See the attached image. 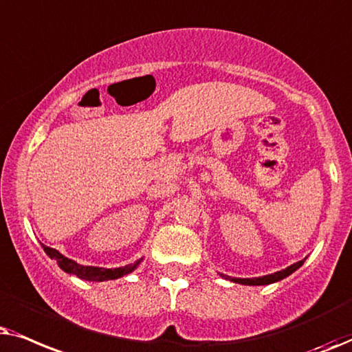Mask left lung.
<instances>
[{"mask_svg": "<svg viewBox=\"0 0 352 352\" xmlns=\"http://www.w3.org/2000/svg\"><path fill=\"white\" fill-rule=\"evenodd\" d=\"M304 261H306V259L299 261V262H296V264L287 267V269H283V270H280V272H275V274L264 275V277H256V278H232V277H227V275H223V274H222V277L227 278V280H232V282H235V283H241V285H256V287H257V285H270V283L280 282V280L287 278L288 275H292L294 270H298L299 267H301V265L304 264Z\"/></svg>", "mask_w": 352, "mask_h": 352, "instance_id": "1", "label": "left lung"}]
</instances>
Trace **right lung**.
Returning a JSON list of instances; mask_svg holds the SVG:
<instances>
[{
	"mask_svg": "<svg viewBox=\"0 0 352 352\" xmlns=\"http://www.w3.org/2000/svg\"><path fill=\"white\" fill-rule=\"evenodd\" d=\"M43 250L46 254H48L51 259L58 262V265L67 274L77 275L78 278L88 280V282H104V280H116L124 277V275L130 274L137 269L142 259L135 262V264L119 267V269H102V267H93V265H80L72 259H67V257L60 254L58 250H53V248H48L43 245Z\"/></svg>",
	"mask_w": 352,
	"mask_h": 352,
	"instance_id": "add662e5",
	"label": "right lung"
}]
</instances>
